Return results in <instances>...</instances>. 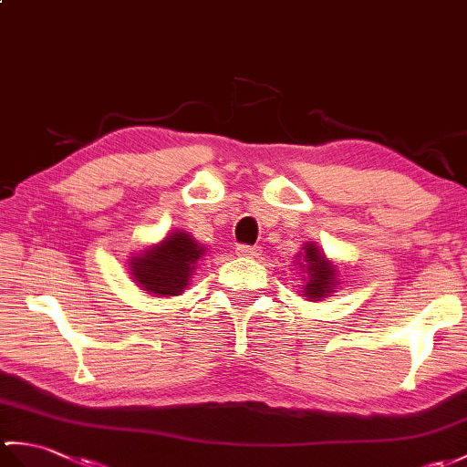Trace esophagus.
I'll return each instance as SVG.
<instances>
[{
  "mask_svg": "<svg viewBox=\"0 0 467 467\" xmlns=\"http://www.w3.org/2000/svg\"><path fill=\"white\" fill-rule=\"evenodd\" d=\"M258 253H260L258 246H251V244H238V246H236V254H238V256L254 258V256H258Z\"/></svg>",
  "mask_w": 467,
  "mask_h": 467,
  "instance_id": "34e87169",
  "label": "esophagus"
}]
</instances>
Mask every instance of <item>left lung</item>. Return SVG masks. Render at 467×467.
Segmentation results:
<instances>
[{"label": "left lung", "instance_id": "obj_1", "mask_svg": "<svg viewBox=\"0 0 467 467\" xmlns=\"http://www.w3.org/2000/svg\"><path fill=\"white\" fill-rule=\"evenodd\" d=\"M302 258H298V268L302 270V276H305V292L306 300H322L330 296L336 292V285L338 283V270L330 263L317 243H306L302 246V253H298Z\"/></svg>", "mask_w": 467, "mask_h": 467}]
</instances>
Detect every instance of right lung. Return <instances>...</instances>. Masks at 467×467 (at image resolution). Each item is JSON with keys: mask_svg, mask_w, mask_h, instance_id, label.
Wrapping results in <instances>:
<instances>
[{"mask_svg": "<svg viewBox=\"0 0 467 467\" xmlns=\"http://www.w3.org/2000/svg\"><path fill=\"white\" fill-rule=\"evenodd\" d=\"M207 248L194 241L184 231H172L159 244L145 248L131 256V270L135 285L153 296H179L191 283L192 270Z\"/></svg>", "mask_w": 467, "mask_h": 467, "instance_id": "add662e5", "label": "right lung"}]
</instances>
